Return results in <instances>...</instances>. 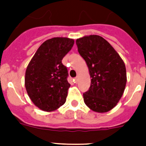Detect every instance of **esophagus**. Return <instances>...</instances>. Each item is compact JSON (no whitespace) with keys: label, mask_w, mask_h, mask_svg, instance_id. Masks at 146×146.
<instances>
[{"label":"esophagus","mask_w":146,"mask_h":146,"mask_svg":"<svg viewBox=\"0 0 146 146\" xmlns=\"http://www.w3.org/2000/svg\"><path fill=\"white\" fill-rule=\"evenodd\" d=\"M78 80H79V76H77L75 77V79H74V82H75V83H77Z\"/></svg>","instance_id":"34e87169"}]
</instances>
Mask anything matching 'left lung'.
<instances>
[{"label":"left lung","mask_w":146,"mask_h":146,"mask_svg":"<svg viewBox=\"0 0 146 146\" xmlns=\"http://www.w3.org/2000/svg\"><path fill=\"white\" fill-rule=\"evenodd\" d=\"M76 43L92 77L89 89L83 94L85 104L98 113L111 111L120 101L126 87L124 62L102 36H84L76 39Z\"/></svg>","instance_id":"8db88e82"}]
</instances>
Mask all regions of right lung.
<instances>
[{
  "label": "right lung",
  "instance_id": "add662e5",
  "mask_svg": "<svg viewBox=\"0 0 146 146\" xmlns=\"http://www.w3.org/2000/svg\"><path fill=\"white\" fill-rule=\"evenodd\" d=\"M74 40L56 37L38 48L26 70L25 86L29 96L42 111H55L65 103L70 84L62 60L71 50Z\"/></svg>",
  "mask_w": 146,
  "mask_h": 146
}]
</instances>
